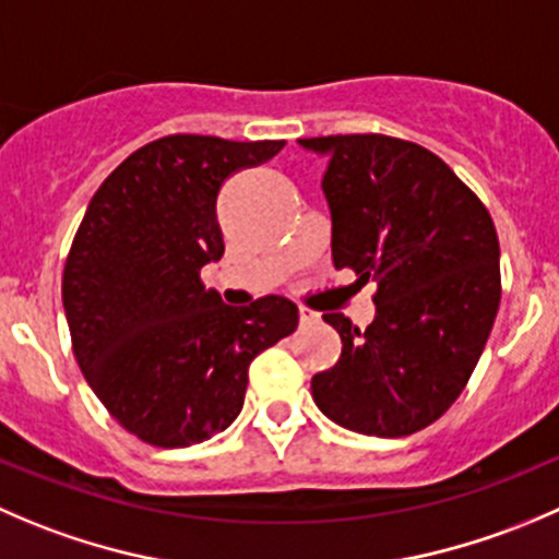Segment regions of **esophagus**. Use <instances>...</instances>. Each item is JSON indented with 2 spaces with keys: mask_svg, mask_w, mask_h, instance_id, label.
<instances>
[{
  "mask_svg": "<svg viewBox=\"0 0 559 559\" xmlns=\"http://www.w3.org/2000/svg\"><path fill=\"white\" fill-rule=\"evenodd\" d=\"M297 313H300V324H313V322H319V313L313 311V308L300 306V308H297Z\"/></svg>",
  "mask_w": 559,
  "mask_h": 559,
  "instance_id": "34e87169",
  "label": "esophagus"
}]
</instances>
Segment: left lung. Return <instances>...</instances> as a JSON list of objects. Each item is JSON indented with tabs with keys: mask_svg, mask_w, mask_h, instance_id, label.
<instances>
[{
	"mask_svg": "<svg viewBox=\"0 0 559 559\" xmlns=\"http://www.w3.org/2000/svg\"><path fill=\"white\" fill-rule=\"evenodd\" d=\"M328 158L333 262L377 281V319L360 330L324 313L341 357L311 379L319 409L368 437H406L451 409L500 308V240L486 204L451 166L382 133L300 139Z\"/></svg>",
	"mask_w": 559,
	"mask_h": 559,
	"instance_id": "left-lung-1",
	"label": "left lung"
}]
</instances>
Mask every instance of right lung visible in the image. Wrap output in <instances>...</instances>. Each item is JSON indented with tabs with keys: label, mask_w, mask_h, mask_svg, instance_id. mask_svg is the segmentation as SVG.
I'll return each instance as SVG.
<instances>
[{
	"label": "right lung",
	"mask_w": 559,
	"mask_h": 559,
	"mask_svg": "<svg viewBox=\"0 0 559 559\" xmlns=\"http://www.w3.org/2000/svg\"><path fill=\"white\" fill-rule=\"evenodd\" d=\"M281 147L164 135L128 155L81 218L62 273L73 355L108 415L147 445L188 448L231 426L253 357L295 333L292 300L231 308L199 275L224 257V182Z\"/></svg>",
	"instance_id": "obj_1"
}]
</instances>
